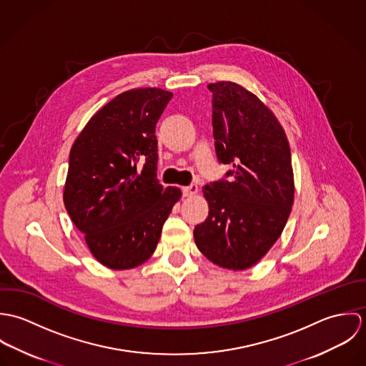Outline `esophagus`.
<instances>
[{
  "mask_svg": "<svg viewBox=\"0 0 366 366\" xmlns=\"http://www.w3.org/2000/svg\"><path fill=\"white\" fill-rule=\"evenodd\" d=\"M199 193V187L196 184H190L187 187H183V196L184 197H193Z\"/></svg>",
  "mask_w": 366,
  "mask_h": 366,
  "instance_id": "34e87169",
  "label": "esophagus"
}]
</instances>
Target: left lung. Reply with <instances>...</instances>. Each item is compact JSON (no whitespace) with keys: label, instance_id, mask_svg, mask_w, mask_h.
<instances>
[{"label":"left lung","instance_id":"8db88e82","mask_svg":"<svg viewBox=\"0 0 366 366\" xmlns=\"http://www.w3.org/2000/svg\"><path fill=\"white\" fill-rule=\"evenodd\" d=\"M219 162L232 163L229 180L203 187L209 217L194 228V241L209 261L245 270L279 239L295 202L292 154L273 111L232 81L207 86Z\"/></svg>","mask_w":366,"mask_h":366}]
</instances>
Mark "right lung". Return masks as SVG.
<instances>
[{"instance_id":"1","label":"right lung","mask_w":366,"mask_h":366,"mask_svg":"<svg viewBox=\"0 0 366 366\" xmlns=\"http://www.w3.org/2000/svg\"><path fill=\"white\" fill-rule=\"evenodd\" d=\"M172 97L157 87L118 94L89 119L70 149L64 207L92 255L109 269L148 261L182 197L180 189H163L157 179L155 128Z\"/></svg>"}]
</instances>
